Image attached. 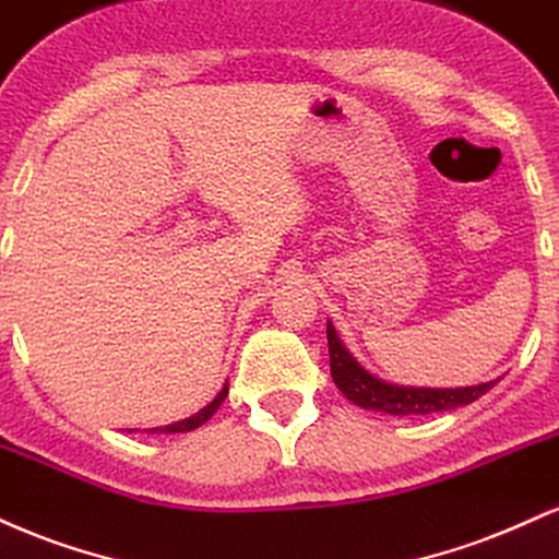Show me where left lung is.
Listing matches in <instances>:
<instances>
[{"instance_id":"1","label":"left lung","mask_w":559,"mask_h":559,"mask_svg":"<svg viewBox=\"0 0 559 559\" xmlns=\"http://www.w3.org/2000/svg\"><path fill=\"white\" fill-rule=\"evenodd\" d=\"M326 343H330V371L340 392L366 411H382L390 416H426V413L461 408L478 400L495 386V382L476 386H455V390H429V386H397L386 384L369 373L347 353L343 340L326 321Z\"/></svg>"}]
</instances>
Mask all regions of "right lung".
<instances>
[{"label": "right lung", "instance_id": "right-lung-1", "mask_svg": "<svg viewBox=\"0 0 559 559\" xmlns=\"http://www.w3.org/2000/svg\"><path fill=\"white\" fill-rule=\"evenodd\" d=\"M227 392H229V386L225 384V386H222L219 395H216V397L212 400V403L206 405V408H201L199 413H195V416L186 418V421H177V424L162 426V429H148V431H151V435H154V431H159V435H180V431H193V429H199V426H201V424H206L209 418H212L214 413H216V408H219V405L225 403Z\"/></svg>", "mask_w": 559, "mask_h": 559}]
</instances>
